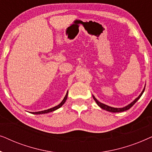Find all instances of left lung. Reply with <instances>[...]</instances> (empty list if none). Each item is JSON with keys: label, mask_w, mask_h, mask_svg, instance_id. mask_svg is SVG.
<instances>
[{"label": "left lung", "mask_w": 152, "mask_h": 152, "mask_svg": "<svg viewBox=\"0 0 152 152\" xmlns=\"http://www.w3.org/2000/svg\"><path fill=\"white\" fill-rule=\"evenodd\" d=\"M144 91H145V88L143 89L142 92L140 93V95H139V96L137 97V98L135 99L134 101H133L132 103L129 104L127 105V106H126V107H124V108H113V107H109V106L106 105V104H102V103L99 102L97 100V99L95 98V97L93 96V99H94V100L96 102V103L97 104V105H98L99 107H101L102 109H104V110H106V111H109V112H112V113H118V112H123V111H126V110L129 109L130 108L132 107V106L134 105V104L136 103V102L139 99H140V97H141V95H142V93H143V92H144Z\"/></svg>", "instance_id": "obj_1"}]
</instances>
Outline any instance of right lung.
I'll return each instance as SVG.
<instances>
[{
    "instance_id": "add662e5",
    "label": "right lung",
    "mask_w": 152,
    "mask_h": 152,
    "mask_svg": "<svg viewBox=\"0 0 152 152\" xmlns=\"http://www.w3.org/2000/svg\"><path fill=\"white\" fill-rule=\"evenodd\" d=\"M67 97H68V92H67V93H66V96L64 97V98L63 100H62L61 102L60 103L59 105L56 106V107H53V108H51V109H47V110H44V111H42L33 112V113H33V114H43V113H49V112H52V111H55V110H57V109H59V108L61 107V106L63 105L64 103H65L66 100V99H67Z\"/></svg>"
}]
</instances>
